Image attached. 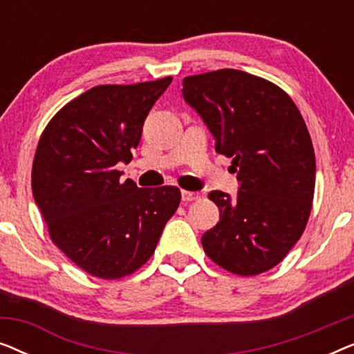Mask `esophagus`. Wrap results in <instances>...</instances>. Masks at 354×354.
Returning <instances> with one entry per match:
<instances>
[{
  "mask_svg": "<svg viewBox=\"0 0 354 354\" xmlns=\"http://www.w3.org/2000/svg\"><path fill=\"white\" fill-rule=\"evenodd\" d=\"M200 198V193L198 192H188V190H182V201H196Z\"/></svg>",
  "mask_w": 354,
  "mask_h": 354,
  "instance_id": "obj_1",
  "label": "esophagus"
}]
</instances>
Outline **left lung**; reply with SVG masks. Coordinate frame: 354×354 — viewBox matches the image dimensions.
<instances>
[{"label": "left lung", "mask_w": 354, "mask_h": 354, "mask_svg": "<svg viewBox=\"0 0 354 354\" xmlns=\"http://www.w3.org/2000/svg\"><path fill=\"white\" fill-rule=\"evenodd\" d=\"M182 85L240 185L236 198L207 195L219 222L201 236L205 253L229 272H266L293 248L311 212L316 158L306 124L282 88L243 71L190 75Z\"/></svg>", "instance_id": "1"}]
</instances>
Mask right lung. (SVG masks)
<instances>
[{"mask_svg":"<svg viewBox=\"0 0 354 354\" xmlns=\"http://www.w3.org/2000/svg\"><path fill=\"white\" fill-rule=\"evenodd\" d=\"M172 77L100 85L67 103L46 125L32 167L33 200L57 248L100 279H120L147 263L177 211V187L120 182L145 119Z\"/></svg>","mask_w":354,"mask_h":354,"instance_id":"right-lung-1","label":"right lung"}]
</instances>
